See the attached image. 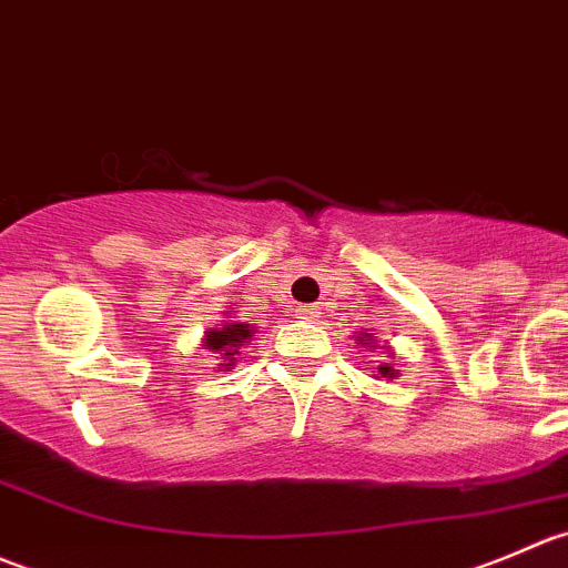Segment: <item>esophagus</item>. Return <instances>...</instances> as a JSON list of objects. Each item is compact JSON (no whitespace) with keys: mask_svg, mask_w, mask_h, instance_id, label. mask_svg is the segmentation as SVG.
<instances>
[{"mask_svg":"<svg viewBox=\"0 0 568 568\" xmlns=\"http://www.w3.org/2000/svg\"><path fill=\"white\" fill-rule=\"evenodd\" d=\"M295 314L301 320H314V317H317V306H297Z\"/></svg>","mask_w":568,"mask_h":568,"instance_id":"34e87169","label":"esophagus"}]
</instances>
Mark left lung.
<instances>
[{
	"instance_id": "8db88e82",
	"label": "left lung",
	"mask_w": 568,
	"mask_h": 568,
	"mask_svg": "<svg viewBox=\"0 0 568 568\" xmlns=\"http://www.w3.org/2000/svg\"><path fill=\"white\" fill-rule=\"evenodd\" d=\"M369 336V334H367ZM358 342H362V345H369V339H364V336H358ZM378 373L384 375V378H395V369L392 367H386V364H381L378 367Z\"/></svg>"
}]
</instances>
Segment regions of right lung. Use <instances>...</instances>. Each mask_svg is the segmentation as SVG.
Segmentation results:
<instances>
[{"mask_svg":"<svg viewBox=\"0 0 568 568\" xmlns=\"http://www.w3.org/2000/svg\"><path fill=\"white\" fill-rule=\"evenodd\" d=\"M254 336V328L248 323H226L223 328L206 331V351L221 353L223 369H232L237 364L240 347Z\"/></svg>","mask_w":568,"mask_h":568,"instance_id":"right-lung-1","label":"right lung"}]
</instances>
